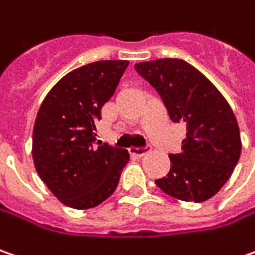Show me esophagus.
<instances>
[{"label":"esophagus","mask_w":255,"mask_h":255,"mask_svg":"<svg viewBox=\"0 0 255 255\" xmlns=\"http://www.w3.org/2000/svg\"><path fill=\"white\" fill-rule=\"evenodd\" d=\"M148 152L146 148H129V154L134 156H144Z\"/></svg>","instance_id":"34e87169"}]
</instances>
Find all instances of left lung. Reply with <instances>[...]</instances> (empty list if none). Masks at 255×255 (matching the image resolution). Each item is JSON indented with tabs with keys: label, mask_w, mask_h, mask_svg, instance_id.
I'll return each instance as SVG.
<instances>
[{
	"label": "left lung",
	"mask_w": 255,
	"mask_h": 255,
	"mask_svg": "<svg viewBox=\"0 0 255 255\" xmlns=\"http://www.w3.org/2000/svg\"><path fill=\"white\" fill-rule=\"evenodd\" d=\"M156 89L173 123L186 127L171 171L156 186L183 202H205L223 188L242 154V138L230 104L206 76L182 59L136 63Z\"/></svg>",
	"instance_id": "8db88e82"
}]
</instances>
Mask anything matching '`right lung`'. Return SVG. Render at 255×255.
Here are the masks:
<instances>
[{
	"label": "right lung",
	"instance_id": "add662e5",
	"mask_svg": "<svg viewBox=\"0 0 255 255\" xmlns=\"http://www.w3.org/2000/svg\"><path fill=\"white\" fill-rule=\"evenodd\" d=\"M128 60H99L63 76L36 114L32 158L39 178L63 205L92 209L114 193L126 149L96 145L101 107L114 94Z\"/></svg>",
	"mask_w": 255,
	"mask_h": 255
}]
</instances>
